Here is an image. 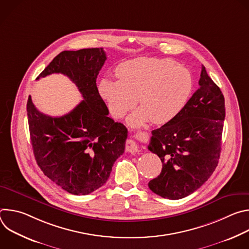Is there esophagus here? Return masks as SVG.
Returning <instances> with one entry per match:
<instances>
[{"mask_svg": "<svg viewBox=\"0 0 249 249\" xmlns=\"http://www.w3.org/2000/svg\"><path fill=\"white\" fill-rule=\"evenodd\" d=\"M147 133L145 132H139L137 134H135L133 136L134 139H128L126 142V151L131 153V154H136V153H140V146L138 145L137 141H141V142H144L147 141Z\"/></svg>", "mask_w": 249, "mask_h": 249, "instance_id": "obj_1", "label": "esophagus"}]
</instances>
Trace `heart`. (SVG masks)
<instances>
[{
  "label": "heart",
  "mask_w": 249,
  "mask_h": 249,
  "mask_svg": "<svg viewBox=\"0 0 249 249\" xmlns=\"http://www.w3.org/2000/svg\"><path fill=\"white\" fill-rule=\"evenodd\" d=\"M118 80L103 78L98 92L114 118H121L137 102L141 107L127 121L133 127L151 120L164 124L178 114L192 91L189 71L169 59L138 57L115 70Z\"/></svg>",
  "instance_id": "1"
}]
</instances>
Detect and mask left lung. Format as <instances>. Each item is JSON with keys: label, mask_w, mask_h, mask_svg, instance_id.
Here are the masks:
<instances>
[{"label": "left lung", "mask_w": 249, "mask_h": 249, "mask_svg": "<svg viewBox=\"0 0 249 249\" xmlns=\"http://www.w3.org/2000/svg\"><path fill=\"white\" fill-rule=\"evenodd\" d=\"M226 116L220 88L202 66L199 89L181 111L152 131L148 149L162 162L150 189L171 200L184 198L200 188L216 169Z\"/></svg>", "instance_id": "8db88e82"}]
</instances>
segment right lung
<instances>
[{
  "label": "right lung",
  "instance_id": "1",
  "mask_svg": "<svg viewBox=\"0 0 249 249\" xmlns=\"http://www.w3.org/2000/svg\"><path fill=\"white\" fill-rule=\"evenodd\" d=\"M106 60L103 48L63 51L36 78L63 74L76 84L84 100L66 115L52 117L27 100L33 154L44 174L65 191L87 195L107 181L124 153L127 128L108 117L96 78Z\"/></svg>",
  "mask_w": 249,
  "mask_h": 249
}]
</instances>
